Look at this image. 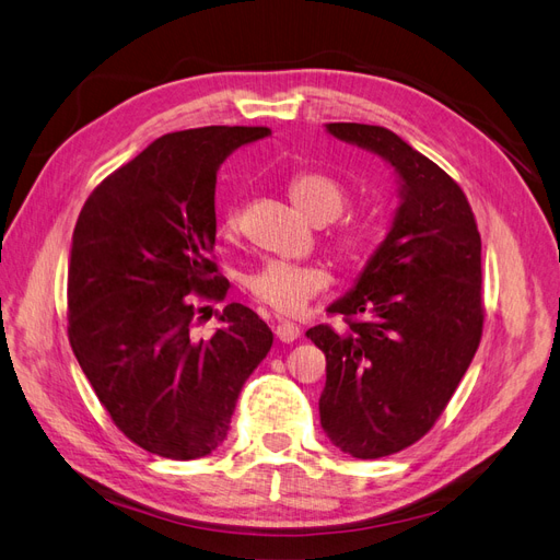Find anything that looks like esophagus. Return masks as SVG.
I'll list each match as a JSON object with an SVG mask.
<instances>
[{
	"label": "esophagus",
	"instance_id": "1",
	"mask_svg": "<svg viewBox=\"0 0 560 560\" xmlns=\"http://www.w3.org/2000/svg\"><path fill=\"white\" fill-rule=\"evenodd\" d=\"M276 336L280 338L282 343H292V341H296V338L301 336V329L290 319H280L278 327H276Z\"/></svg>",
	"mask_w": 560,
	"mask_h": 560
}]
</instances>
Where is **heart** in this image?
I'll use <instances>...</instances> for the list:
<instances>
[{
  "instance_id": "heart-1",
  "label": "heart",
  "mask_w": 560,
  "mask_h": 560,
  "mask_svg": "<svg viewBox=\"0 0 560 560\" xmlns=\"http://www.w3.org/2000/svg\"><path fill=\"white\" fill-rule=\"evenodd\" d=\"M290 198L301 214L313 224H327L343 212L348 202L346 186L325 173H299L290 182ZM241 212L229 208L224 212V231H238ZM369 243V229L348 224L336 235V249L343 259H358ZM329 282V273L322 266H299L290 261L270 259L245 278L247 292L264 306L278 313H299L306 303Z\"/></svg>"
}]
</instances>
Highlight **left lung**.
Returning a JSON list of instances; mask_svg holds the SVG:
<instances>
[{
  "label": "left lung",
  "mask_w": 560,
  "mask_h": 560,
  "mask_svg": "<svg viewBox=\"0 0 560 560\" xmlns=\"http://www.w3.org/2000/svg\"><path fill=\"white\" fill-rule=\"evenodd\" d=\"M325 128L383 159L397 182L399 206L385 241L327 308L354 319L346 331H306L327 358L322 430L343 453L374 460L434 425L479 348L481 235L460 186L397 132Z\"/></svg>",
  "instance_id": "8db88e82"
}]
</instances>
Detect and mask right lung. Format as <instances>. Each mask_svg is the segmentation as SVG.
Instances as JSON below:
<instances>
[{
  "label": "right lung",
  "mask_w": 560,
  "mask_h": 560,
  "mask_svg": "<svg viewBox=\"0 0 560 560\" xmlns=\"http://www.w3.org/2000/svg\"><path fill=\"white\" fill-rule=\"evenodd\" d=\"M268 128L167 132L112 173L83 206L70 249V343L97 399L130 442L171 460L224 444L245 381L273 331L243 303L194 334L191 292L222 301L210 261L217 171Z\"/></svg>",
  "instance_id": "right-lung-1"
}]
</instances>
